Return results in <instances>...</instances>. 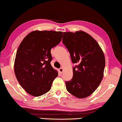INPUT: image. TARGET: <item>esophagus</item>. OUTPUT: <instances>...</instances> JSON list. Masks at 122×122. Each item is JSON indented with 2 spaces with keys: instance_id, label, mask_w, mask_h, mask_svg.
<instances>
[{
  "instance_id": "obj_1",
  "label": "esophagus",
  "mask_w": 122,
  "mask_h": 122,
  "mask_svg": "<svg viewBox=\"0 0 122 122\" xmlns=\"http://www.w3.org/2000/svg\"><path fill=\"white\" fill-rule=\"evenodd\" d=\"M59 72L61 73H62L63 71V68L62 67L61 68H59Z\"/></svg>"
}]
</instances>
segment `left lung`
<instances>
[{"label": "left lung", "instance_id": "obj_1", "mask_svg": "<svg viewBox=\"0 0 122 122\" xmlns=\"http://www.w3.org/2000/svg\"><path fill=\"white\" fill-rule=\"evenodd\" d=\"M63 43L67 48L73 63V76L66 81V90L73 96L84 98L91 95L102 81L105 57L96 40L83 31L64 32Z\"/></svg>", "mask_w": 122, "mask_h": 122}]
</instances>
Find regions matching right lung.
Segmentation results:
<instances>
[{"label":"right lung","instance_id":"obj_1","mask_svg":"<svg viewBox=\"0 0 122 122\" xmlns=\"http://www.w3.org/2000/svg\"><path fill=\"white\" fill-rule=\"evenodd\" d=\"M63 32L35 30L24 38L16 51L14 72L21 87L39 97L47 93L58 76L51 64V49L59 44Z\"/></svg>","mask_w":122,"mask_h":122}]
</instances>
